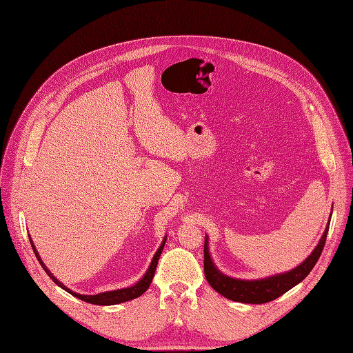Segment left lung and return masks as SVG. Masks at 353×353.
Listing matches in <instances>:
<instances>
[{"label":"left lung","mask_w":353,"mask_h":353,"mask_svg":"<svg viewBox=\"0 0 353 353\" xmlns=\"http://www.w3.org/2000/svg\"><path fill=\"white\" fill-rule=\"evenodd\" d=\"M329 225L330 222H327L323 236L320 238L314 251L309 255V258H305L299 267L293 268L291 271H287L283 274H275V275H271V277L261 279V280H238L222 274L216 267H214L212 261L210 254H209L208 236H206L205 250H203L205 277L213 290H216L219 294L232 301L250 303V304H263V303L272 301L275 299H279L280 296H283L284 293H287L288 290H291L299 283H301L310 274V271L319 261L321 251L325 248L327 232H329Z\"/></svg>","instance_id":"obj_1"}]
</instances>
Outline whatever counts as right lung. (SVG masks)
<instances>
[{
	"label": "right lung",
	"instance_id": "right-lung-1",
	"mask_svg": "<svg viewBox=\"0 0 353 353\" xmlns=\"http://www.w3.org/2000/svg\"><path fill=\"white\" fill-rule=\"evenodd\" d=\"M30 243H32L33 251H34V254H36V256H37V259H39L40 265L43 267V270H44L46 272H48L49 277H50L59 287H62L65 291H68V293H70L72 296L78 297V299H81V300H83V301H86V303L97 304V305H112V304H119V303H124V301H130V300L140 297L141 294L145 293L147 288L150 287V284H151V281H152V277H154V272H156V267H157V263H159V258H160V255H161V251H163L164 243H165V238L163 239V242H161V245H160V248L157 250V252L154 254V256H152V261H151V264H150L147 272L144 274V277H143L139 283L131 285V287H127V288L105 291V293H99V294H95V296H85V294L74 293V291H72L70 288L65 287V285H63L62 283H60V281L54 277V275L48 270V267H46V265L43 264L41 258H40V255H39L36 247L33 245L32 238H30Z\"/></svg>",
	"mask_w": 353,
	"mask_h": 353
}]
</instances>
